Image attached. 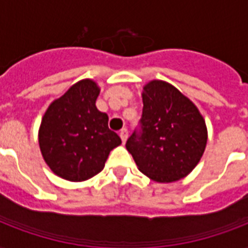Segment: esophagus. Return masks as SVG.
Returning a JSON list of instances; mask_svg holds the SVG:
<instances>
[{
	"label": "esophagus",
	"instance_id": "34e87169",
	"mask_svg": "<svg viewBox=\"0 0 248 248\" xmlns=\"http://www.w3.org/2000/svg\"><path fill=\"white\" fill-rule=\"evenodd\" d=\"M120 138H121V140H122V143H126V140H127V138H128V131L127 130H126V128H124V130H121V132H120Z\"/></svg>",
	"mask_w": 248,
	"mask_h": 248
}]
</instances>
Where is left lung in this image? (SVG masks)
Returning <instances> with one entry per match:
<instances>
[{
    "label": "left lung",
    "instance_id": "8db88e82",
    "mask_svg": "<svg viewBox=\"0 0 248 248\" xmlns=\"http://www.w3.org/2000/svg\"><path fill=\"white\" fill-rule=\"evenodd\" d=\"M141 97V131L126 143L138 169L157 183L188 176L206 149L204 118L190 99L166 81L148 82Z\"/></svg>",
    "mask_w": 248,
    "mask_h": 248
}]
</instances>
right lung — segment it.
I'll return each mask as SVG.
<instances>
[{
	"mask_svg": "<svg viewBox=\"0 0 248 248\" xmlns=\"http://www.w3.org/2000/svg\"><path fill=\"white\" fill-rule=\"evenodd\" d=\"M100 87L81 79L46 109L38 144L45 162L68 181H85L104 169L112 149L121 141L109 130L108 116L96 108Z\"/></svg>",
	"mask_w": 248,
	"mask_h": 248,
	"instance_id": "right-lung-1",
	"label": "right lung"
}]
</instances>
